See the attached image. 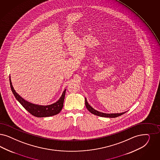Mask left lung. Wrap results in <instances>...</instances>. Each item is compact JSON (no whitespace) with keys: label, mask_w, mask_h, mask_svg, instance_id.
Wrapping results in <instances>:
<instances>
[{"label":"left lung","mask_w":160,"mask_h":160,"mask_svg":"<svg viewBox=\"0 0 160 160\" xmlns=\"http://www.w3.org/2000/svg\"><path fill=\"white\" fill-rule=\"evenodd\" d=\"M85 105L86 108L88 109V110L91 112L92 113H93L95 115L97 116H101V117H105V118H116L118 116H121L122 115L124 114L125 113H126L127 112H122V113H106L103 112H101L99 111L94 109L93 108H92L90 105L88 104V100L86 99V98H85Z\"/></svg>","instance_id":"1"}]
</instances>
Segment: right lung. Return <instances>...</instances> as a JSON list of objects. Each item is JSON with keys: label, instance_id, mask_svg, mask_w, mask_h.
I'll use <instances>...</instances> for the list:
<instances>
[{"label": "right lung", "instance_id": "1", "mask_svg": "<svg viewBox=\"0 0 160 160\" xmlns=\"http://www.w3.org/2000/svg\"><path fill=\"white\" fill-rule=\"evenodd\" d=\"M9 81L12 92L14 94L15 98L22 105V106L33 116L38 118L54 116L59 113L61 110H62L66 88H65V90L63 91L60 99L54 103L49 105H36L25 100L21 96H19V94L17 93L12 86L11 76H9Z\"/></svg>", "mask_w": 160, "mask_h": 160}]
</instances>
